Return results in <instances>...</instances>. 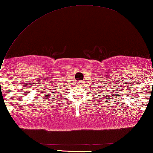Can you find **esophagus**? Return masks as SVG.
<instances>
[{"mask_svg":"<svg viewBox=\"0 0 153 153\" xmlns=\"http://www.w3.org/2000/svg\"><path fill=\"white\" fill-rule=\"evenodd\" d=\"M83 82H77V84H78V85H83Z\"/></svg>","mask_w":153,"mask_h":153,"instance_id":"34e87169","label":"esophagus"}]
</instances>
